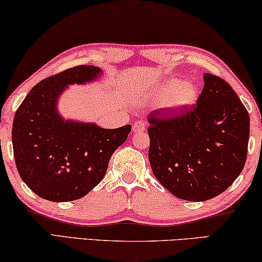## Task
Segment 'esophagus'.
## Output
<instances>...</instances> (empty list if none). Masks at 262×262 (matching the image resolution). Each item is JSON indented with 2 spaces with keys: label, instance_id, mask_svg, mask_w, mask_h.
<instances>
[{
  "label": "esophagus",
  "instance_id": "34e87169",
  "mask_svg": "<svg viewBox=\"0 0 262 262\" xmlns=\"http://www.w3.org/2000/svg\"><path fill=\"white\" fill-rule=\"evenodd\" d=\"M146 130V122L142 120L140 121H136L134 123V126H133V132L134 133H142Z\"/></svg>",
  "mask_w": 262,
  "mask_h": 262
}]
</instances>
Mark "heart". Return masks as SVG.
I'll use <instances>...</instances> for the list:
<instances>
[{"label":"heart","instance_id":"heart-1","mask_svg":"<svg viewBox=\"0 0 262 262\" xmlns=\"http://www.w3.org/2000/svg\"><path fill=\"white\" fill-rule=\"evenodd\" d=\"M198 87L192 81H181L171 77L160 85L155 97L163 99V107L168 111H182L193 106L198 99Z\"/></svg>","mask_w":262,"mask_h":262}]
</instances>
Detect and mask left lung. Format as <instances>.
Returning <instances> with one entry per match:
<instances>
[{
	"label": "left lung",
	"instance_id": "8db88e82",
	"mask_svg": "<svg viewBox=\"0 0 262 262\" xmlns=\"http://www.w3.org/2000/svg\"><path fill=\"white\" fill-rule=\"evenodd\" d=\"M205 85L189 111L148 115L150 167L179 199L206 201L225 192L244 169L249 115L227 82L204 74Z\"/></svg>",
	"mask_w": 262,
	"mask_h": 262
}]
</instances>
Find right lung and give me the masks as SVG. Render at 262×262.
<instances>
[{
	"label": "right lung",
	"instance_id": "obj_1",
	"mask_svg": "<svg viewBox=\"0 0 262 262\" xmlns=\"http://www.w3.org/2000/svg\"><path fill=\"white\" fill-rule=\"evenodd\" d=\"M100 75L99 67L77 66L47 77L15 113L11 139L18 174L42 199L66 202L87 195L102 180L113 153L132 130L130 124L106 129L58 114V97L70 84H84Z\"/></svg>",
	"mask_w": 262,
	"mask_h": 262
}]
</instances>
